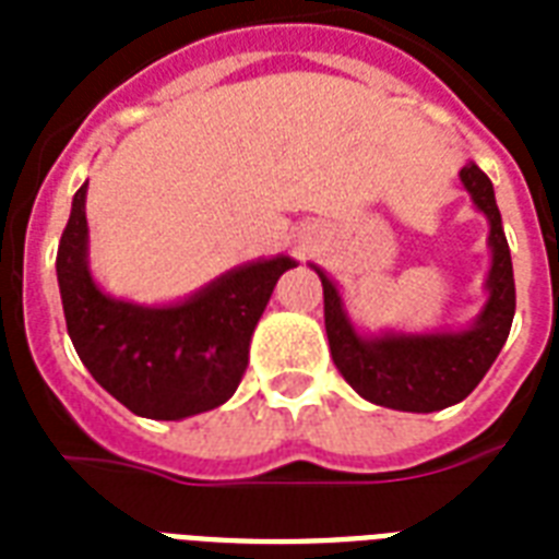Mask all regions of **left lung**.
<instances>
[{
  "label": "left lung",
  "mask_w": 559,
  "mask_h": 559,
  "mask_svg": "<svg viewBox=\"0 0 559 559\" xmlns=\"http://www.w3.org/2000/svg\"><path fill=\"white\" fill-rule=\"evenodd\" d=\"M459 175L464 190L471 193L474 205L486 214L491 226L488 300L474 328L459 333H384L364 340L345 316L333 280L316 267L324 285V328H328L333 364L342 378L374 405L411 411V414H431L462 402L491 369L512 328L515 280H512V255L495 202V187L476 163H467Z\"/></svg>",
  "instance_id": "obj_1"
}]
</instances>
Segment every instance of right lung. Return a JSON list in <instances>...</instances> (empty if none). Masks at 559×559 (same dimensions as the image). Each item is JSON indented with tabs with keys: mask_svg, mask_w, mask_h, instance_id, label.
<instances>
[{
	"mask_svg": "<svg viewBox=\"0 0 559 559\" xmlns=\"http://www.w3.org/2000/svg\"><path fill=\"white\" fill-rule=\"evenodd\" d=\"M85 187L73 193L56 276L68 336L97 384L136 417L185 419L219 408L238 390L252 330L295 259L276 255L223 274L173 307L104 295L88 274Z\"/></svg>",
	"mask_w": 559,
	"mask_h": 559,
	"instance_id": "obj_1",
	"label": "right lung"
}]
</instances>
